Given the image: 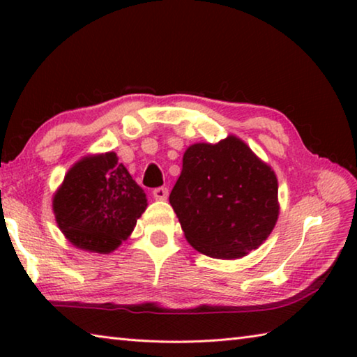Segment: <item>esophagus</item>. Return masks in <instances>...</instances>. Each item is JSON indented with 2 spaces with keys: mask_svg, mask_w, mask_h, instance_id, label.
Listing matches in <instances>:
<instances>
[{
  "mask_svg": "<svg viewBox=\"0 0 357 357\" xmlns=\"http://www.w3.org/2000/svg\"><path fill=\"white\" fill-rule=\"evenodd\" d=\"M153 195H154L155 200H167L168 189H167V187H157V189L153 190Z\"/></svg>",
  "mask_w": 357,
  "mask_h": 357,
  "instance_id": "1",
  "label": "esophagus"
}]
</instances>
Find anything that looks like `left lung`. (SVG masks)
Returning <instances> with one entry per match:
<instances>
[{"label":"left lung","instance_id":"1","mask_svg":"<svg viewBox=\"0 0 357 357\" xmlns=\"http://www.w3.org/2000/svg\"><path fill=\"white\" fill-rule=\"evenodd\" d=\"M277 192L273 168L229 135L187 148L170 203L193 249L234 259L255 250L274 229Z\"/></svg>","mask_w":357,"mask_h":357}]
</instances>
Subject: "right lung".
Masks as SVG:
<instances>
[{
	"mask_svg": "<svg viewBox=\"0 0 357 357\" xmlns=\"http://www.w3.org/2000/svg\"><path fill=\"white\" fill-rule=\"evenodd\" d=\"M146 206L143 189L114 153L78 160L53 197V213L66 238L98 253H110L128 239Z\"/></svg>",
	"mask_w": 357,
	"mask_h": 357,
	"instance_id": "obj_1",
	"label": "right lung"
}]
</instances>
